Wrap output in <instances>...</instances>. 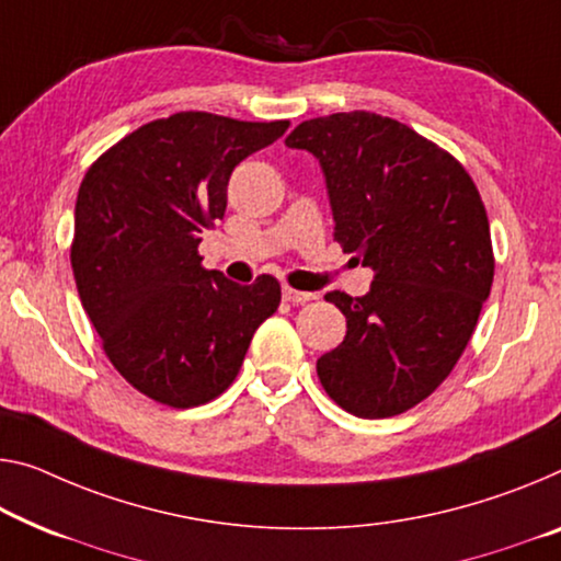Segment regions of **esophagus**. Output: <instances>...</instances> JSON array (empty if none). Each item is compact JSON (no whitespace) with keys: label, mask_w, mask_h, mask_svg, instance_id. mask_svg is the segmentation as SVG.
<instances>
[{"label":"esophagus","mask_w":561,"mask_h":561,"mask_svg":"<svg viewBox=\"0 0 561 561\" xmlns=\"http://www.w3.org/2000/svg\"><path fill=\"white\" fill-rule=\"evenodd\" d=\"M283 298H286L288 304H308V300H313V298H316V293H308V290H296V288L286 286V288H283Z\"/></svg>","instance_id":"34e87169"}]
</instances>
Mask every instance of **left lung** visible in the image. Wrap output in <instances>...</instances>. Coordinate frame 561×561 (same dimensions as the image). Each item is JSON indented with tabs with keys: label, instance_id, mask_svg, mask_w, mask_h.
Listing matches in <instances>:
<instances>
[{
	"label": "left lung",
	"instance_id": "1",
	"mask_svg": "<svg viewBox=\"0 0 561 561\" xmlns=\"http://www.w3.org/2000/svg\"><path fill=\"white\" fill-rule=\"evenodd\" d=\"M286 145L321 162L333 238L374 271L366 296L325 293L348 331L318 358L321 386L353 416L409 411L451 374L494 280L477 185L454 154L366 110L306 119Z\"/></svg>",
	"mask_w": 561,
	"mask_h": 561
}]
</instances>
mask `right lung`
Listing matches in <instances>:
<instances>
[{
    "instance_id": "obj_1",
    "label": "right lung",
    "mask_w": 561,
    "mask_h": 561,
    "mask_svg": "<svg viewBox=\"0 0 561 561\" xmlns=\"http://www.w3.org/2000/svg\"><path fill=\"white\" fill-rule=\"evenodd\" d=\"M288 125L175 112L123 137L84 175L70 251L77 293L110 364L148 399L213 401L278 310L273 275L238 286L205 271L197 245L226 215L236 165Z\"/></svg>"
}]
</instances>
